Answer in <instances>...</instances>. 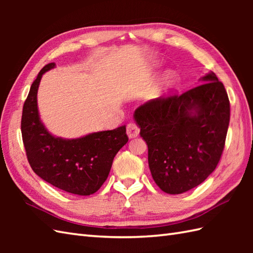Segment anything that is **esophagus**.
<instances>
[{"instance_id": "34e87169", "label": "esophagus", "mask_w": 253, "mask_h": 253, "mask_svg": "<svg viewBox=\"0 0 253 253\" xmlns=\"http://www.w3.org/2000/svg\"><path fill=\"white\" fill-rule=\"evenodd\" d=\"M127 135L130 139L136 138L139 135V127L135 123H129L127 125Z\"/></svg>"}]
</instances>
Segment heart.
Masks as SVG:
<instances>
[{
	"mask_svg": "<svg viewBox=\"0 0 253 253\" xmlns=\"http://www.w3.org/2000/svg\"><path fill=\"white\" fill-rule=\"evenodd\" d=\"M176 79H177V77H176L175 73H173V72H168V73H166L165 76L162 79V82H161L160 84L158 85L157 94H161V93L163 92V91L169 90V88L173 87V85L176 83Z\"/></svg>",
	"mask_w": 253,
	"mask_h": 253,
	"instance_id": "b5f03b06",
	"label": "heart"
}]
</instances>
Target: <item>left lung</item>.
<instances>
[{
  "label": "left lung",
  "instance_id": "8db88e82",
  "mask_svg": "<svg viewBox=\"0 0 253 253\" xmlns=\"http://www.w3.org/2000/svg\"><path fill=\"white\" fill-rule=\"evenodd\" d=\"M180 95L161 96L133 113L148 146L151 175L161 190L179 195L200 185L216 169L229 125L224 84L210 72Z\"/></svg>",
  "mask_w": 253,
  "mask_h": 253
}]
</instances>
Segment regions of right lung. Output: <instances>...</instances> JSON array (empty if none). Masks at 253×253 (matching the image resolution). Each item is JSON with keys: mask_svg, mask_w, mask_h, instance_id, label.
Listing matches in <instances>:
<instances>
[{"mask_svg": "<svg viewBox=\"0 0 253 253\" xmlns=\"http://www.w3.org/2000/svg\"><path fill=\"white\" fill-rule=\"evenodd\" d=\"M55 67L50 63L32 83L21 116V135L32 170L54 187L78 196H90L104 184L116 153L128 141L126 126L92 132L76 139L47 131L38 111L37 94L42 75Z\"/></svg>", "mask_w": 253, "mask_h": 253, "instance_id": "right-lung-1", "label": "right lung"}]
</instances>
